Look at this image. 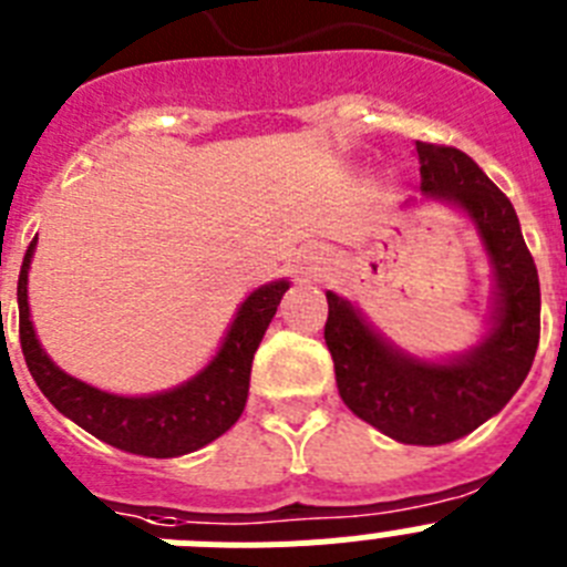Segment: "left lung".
Instances as JSON below:
<instances>
[{
    "label": "left lung",
    "instance_id": "obj_1",
    "mask_svg": "<svg viewBox=\"0 0 567 567\" xmlns=\"http://www.w3.org/2000/svg\"><path fill=\"white\" fill-rule=\"evenodd\" d=\"M423 193L468 213L497 275L488 338L452 363L398 352L369 329L349 300L327 292L323 327L343 403L360 420L409 445L465 437L497 414L530 372L539 346V278L503 189L457 147L414 142Z\"/></svg>",
    "mask_w": 567,
    "mask_h": 567
}]
</instances>
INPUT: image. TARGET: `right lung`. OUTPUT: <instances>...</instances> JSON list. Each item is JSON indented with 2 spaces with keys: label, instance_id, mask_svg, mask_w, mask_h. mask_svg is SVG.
I'll return each instance as SVG.
<instances>
[{
  "label": "right lung",
  "instance_id": "add662e5",
  "mask_svg": "<svg viewBox=\"0 0 567 567\" xmlns=\"http://www.w3.org/2000/svg\"><path fill=\"white\" fill-rule=\"evenodd\" d=\"M37 238L30 240L19 272V343L24 363L42 389L44 398L56 405L84 432L104 443L144 457H178L221 437L238 423L249 394V372L269 320L278 312V303L289 289L287 280H275L255 289L235 315L224 346L213 363L198 378L178 385L173 392L153 398H118L99 392L82 380L70 378L44 354L39 346L28 309V267L33 258ZM2 307V300H0Z\"/></svg>",
  "mask_w": 567,
  "mask_h": 567
}]
</instances>
